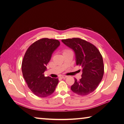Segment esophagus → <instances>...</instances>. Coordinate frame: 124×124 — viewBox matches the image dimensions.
Returning <instances> with one entry per match:
<instances>
[{"instance_id": "1", "label": "esophagus", "mask_w": 124, "mask_h": 124, "mask_svg": "<svg viewBox=\"0 0 124 124\" xmlns=\"http://www.w3.org/2000/svg\"><path fill=\"white\" fill-rule=\"evenodd\" d=\"M60 78H67V76H62L60 77Z\"/></svg>"}]
</instances>
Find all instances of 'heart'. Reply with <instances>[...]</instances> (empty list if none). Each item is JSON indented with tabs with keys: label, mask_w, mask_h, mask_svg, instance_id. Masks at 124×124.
Instances as JSON below:
<instances>
[{
	"label": "heart",
	"mask_w": 124,
	"mask_h": 124,
	"mask_svg": "<svg viewBox=\"0 0 124 124\" xmlns=\"http://www.w3.org/2000/svg\"><path fill=\"white\" fill-rule=\"evenodd\" d=\"M68 51H70V50H68V49H65V50H63V53H65V52H68Z\"/></svg>",
	"instance_id": "b5f03b06"
}]
</instances>
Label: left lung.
<instances>
[{
  "mask_svg": "<svg viewBox=\"0 0 124 124\" xmlns=\"http://www.w3.org/2000/svg\"><path fill=\"white\" fill-rule=\"evenodd\" d=\"M67 46L75 52L76 64L81 66L82 78H74V83L71 86L73 93L80 96H86L98 87L104 74L102 56L94 45L79 38L62 40Z\"/></svg>",
  "mask_w": 124,
  "mask_h": 124,
  "instance_id": "1",
  "label": "left lung"
}]
</instances>
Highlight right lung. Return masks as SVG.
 Instances as JSON below:
<instances>
[{
  "label": "right lung",
  "instance_id": "add662e5",
  "mask_svg": "<svg viewBox=\"0 0 124 124\" xmlns=\"http://www.w3.org/2000/svg\"><path fill=\"white\" fill-rule=\"evenodd\" d=\"M60 45L58 40L42 38L33 43L26 51L22 63V71L28 88L34 94L43 98L54 92L58 78L44 77L52 54Z\"/></svg>",
  "mask_w": 124,
  "mask_h": 124
}]
</instances>
